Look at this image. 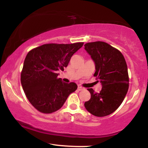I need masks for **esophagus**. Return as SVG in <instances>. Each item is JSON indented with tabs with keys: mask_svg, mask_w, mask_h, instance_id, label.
Segmentation results:
<instances>
[{
	"mask_svg": "<svg viewBox=\"0 0 148 148\" xmlns=\"http://www.w3.org/2000/svg\"><path fill=\"white\" fill-rule=\"evenodd\" d=\"M77 90H78L79 91H82V90H84V88H82V87H81V86H78Z\"/></svg>",
	"mask_w": 148,
	"mask_h": 148,
	"instance_id": "obj_1",
	"label": "esophagus"
}]
</instances>
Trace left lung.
Here are the masks:
<instances>
[{
  "instance_id": "8db88e82",
  "label": "left lung",
  "mask_w": 148,
  "mask_h": 148,
  "mask_svg": "<svg viewBox=\"0 0 148 148\" xmlns=\"http://www.w3.org/2000/svg\"><path fill=\"white\" fill-rule=\"evenodd\" d=\"M84 46L95 63L94 76L102 86L100 93L88 89L91 98L85 102L84 106L94 116H107L120 106L128 91L126 61L119 50L106 42H90Z\"/></svg>"
}]
</instances>
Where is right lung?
I'll use <instances>...</instances> for the list:
<instances>
[{
    "label": "right lung",
    "mask_w": 148,
    "mask_h": 148,
    "mask_svg": "<svg viewBox=\"0 0 148 148\" xmlns=\"http://www.w3.org/2000/svg\"><path fill=\"white\" fill-rule=\"evenodd\" d=\"M84 42L71 44H47L28 52L23 62L21 83L25 96L34 108L45 114L58 110L68 96L77 88L75 83L66 84L58 78L73 54Z\"/></svg>",
    "instance_id": "obj_1"
}]
</instances>
